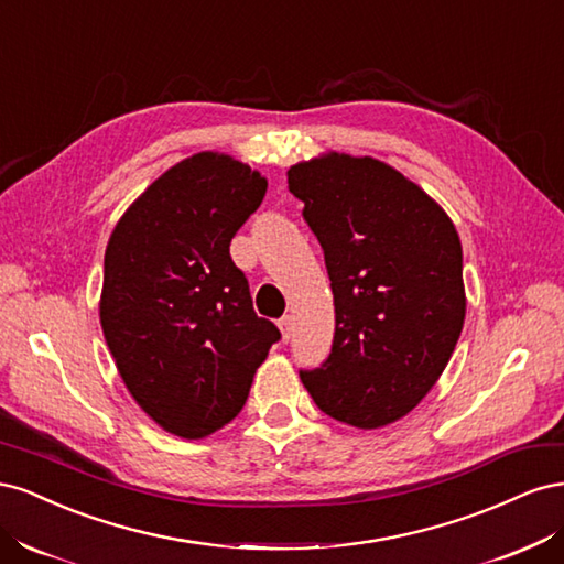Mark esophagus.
<instances>
[{
    "instance_id": "1",
    "label": "esophagus",
    "mask_w": 564,
    "mask_h": 564,
    "mask_svg": "<svg viewBox=\"0 0 564 564\" xmlns=\"http://www.w3.org/2000/svg\"><path fill=\"white\" fill-rule=\"evenodd\" d=\"M278 327H280V332H282V340H289V338H292V332H294V317H292V315H284V317L278 322Z\"/></svg>"
}]
</instances>
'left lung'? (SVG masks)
Masks as SVG:
<instances>
[{"mask_svg":"<svg viewBox=\"0 0 564 564\" xmlns=\"http://www.w3.org/2000/svg\"><path fill=\"white\" fill-rule=\"evenodd\" d=\"M286 176L322 245L336 313L327 362L301 381L327 416L383 429L429 395L464 329L456 226L423 187L367 155L327 150Z\"/></svg>","mask_w":564,"mask_h":564,"instance_id":"1","label":"left lung"}]
</instances>
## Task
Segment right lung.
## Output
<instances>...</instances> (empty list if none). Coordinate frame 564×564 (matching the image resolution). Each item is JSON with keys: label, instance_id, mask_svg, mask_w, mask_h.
Here are the masks:
<instances>
[{"label": "right lung", "instance_id": "add662e5", "mask_svg": "<svg viewBox=\"0 0 564 564\" xmlns=\"http://www.w3.org/2000/svg\"><path fill=\"white\" fill-rule=\"evenodd\" d=\"M265 187L249 164L202 150L152 181L110 232L98 301L106 344L135 404L183 440L240 414L280 338L230 259Z\"/></svg>", "mask_w": 564, "mask_h": 564}]
</instances>
